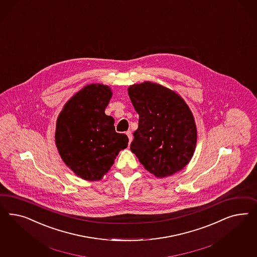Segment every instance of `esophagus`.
I'll use <instances>...</instances> for the list:
<instances>
[{"mask_svg": "<svg viewBox=\"0 0 257 257\" xmlns=\"http://www.w3.org/2000/svg\"><path fill=\"white\" fill-rule=\"evenodd\" d=\"M126 135H127L128 139H129V144H130L133 140L132 133L130 132V131H127V132H126Z\"/></svg>", "mask_w": 257, "mask_h": 257, "instance_id": "1", "label": "esophagus"}]
</instances>
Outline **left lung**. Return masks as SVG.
<instances>
[{
  "label": "left lung",
  "mask_w": 257,
  "mask_h": 257,
  "mask_svg": "<svg viewBox=\"0 0 257 257\" xmlns=\"http://www.w3.org/2000/svg\"><path fill=\"white\" fill-rule=\"evenodd\" d=\"M140 115L131 151L157 178L182 171L194 155L195 118L187 102L166 86L146 81L128 87Z\"/></svg>",
  "instance_id": "8db88e82"
}]
</instances>
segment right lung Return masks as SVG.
Masks as SVG:
<instances>
[{"mask_svg": "<svg viewBox=\"0 0 257 257\" xmlns=\"http://www.w3.org/2000/svg\"><path fill=\"white\" fill-rule=\"evenodd\" d=\"M112 94L106 85L85 86L56 119L55 145L63 162L86 181L101 180L128 146L127 136L116 132L114 118L104 113Z\"/></svg>", "mask_w": 257, "mask_h": 257, "instance_id": "right-lung-1", "label": "right lung"}]
</instances>
